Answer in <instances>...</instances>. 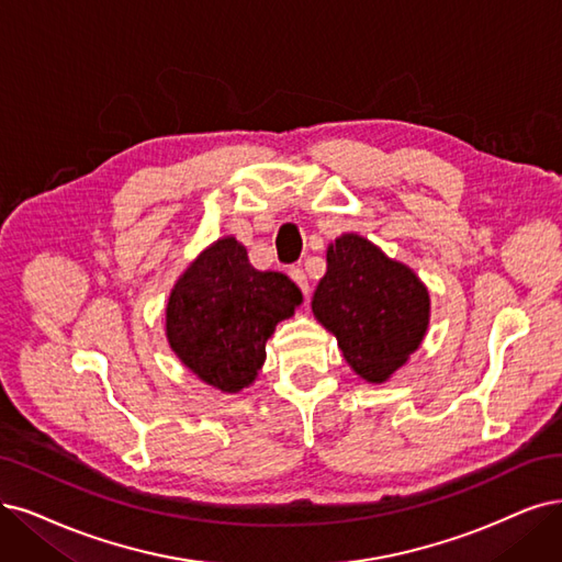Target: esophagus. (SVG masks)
Returning <instances> with one entry per match:
<instances>
[{
	"label": "esophagus",
	"mask_w": 562,
	"mask_h": 562,
	"mask_svg": "<svg viewBox=\"0 0 562 562\" xmlns=\"http://www.w3.org/2000/svg\"><path fill=\"white\" fill-rule=\"evenodd\" d=\"M289 278H292L299 286H301V292L307 296V292H310V284H307V276L303 273V268H292V270H289Z\"/></svg>",
	"instance_id": "esophagus-1"
}]
</instances>
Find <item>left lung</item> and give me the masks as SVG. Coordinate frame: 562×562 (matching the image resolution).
<instances>
[{"label":"left lung","instance_id":"8db88e82","mask_svg":"<svg viewBox=\"0 0 562 562\" xmlns=\"http://www.w3.org/2000/svg\"><path fill=\"white\" fill-rule=\"evenodd\" d=\"M313 313L336 336L349 368L384 384L424 342L430 294L407 263L359 234H342L326 249Z\"/></svg>","mask_w":562,"mask_h":562}]
</instances>
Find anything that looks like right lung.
<instances>
[{
	"label": "right lung",
	"instance_id": "obj_1",
	"mask_svg": "<svg viewBox=\"0 0 562 562\" xmlns=\"http://www.w3.org/2000/svg\"><path fill=\"white\" fill-rule=\"evenodd\" d=\"M301 303V289L284 273L257 270L234 236H222L176 280L166 340L203 384L238 393L257 380L266 340Z\"/></svg>",
	"mask_w": 562,
	"mask_h": 562
}]
</instances>
